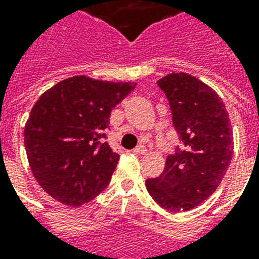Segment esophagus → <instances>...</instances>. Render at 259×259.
Listing matches in <instances>:
<instances>
[{"instance_id": "34e87169", "label": "esophagus", "mask_w": 259, "mask_h": 259, "mask_svg": "<svg viewBox=\"0 0 259 259\" xmlns=\"http://www.w3.org/2000/svg\"><path fill=\"white\" fill-rule=\"evenodd\" d=\"M133 153L138 154V156H144V154L148 153V149H146L144 145H140L138 148H136V149L133 150Z\"/></svg>"}]
</instances>
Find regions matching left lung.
Wrapping results in <instances>:
<instances>
[{
	"label": "left lung",
	"mask_w": 259,
	"mask_h": 259,
	"mask_svg": "<svg viewBox=\"0 0 259 259\" xmlns=\"http://www.w3.org/2000/svg\"><path fill=\"white\" fill-rule=\"evenodd\" d=\"M157 84L169 101L183 148L166 157L160 176L146 180V189L162 208L188 211L217 191L231 162L229 113L219 95L192 75L173 72Z\"/></svg>",
	"instance_id": "obj_1"
}]
</instances>
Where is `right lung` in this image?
Returning <instances> with one entry per match:
<instances>
[{
  "label": "right lung",
  "mask_w": 259,
  "mask_h": 259,
  "mask_svg": "<svg viewBox=\"0 0 259 259\" xmlns=\"http://www.w3.org/2000/svg\"><path fill=\"white\" fill-rule=\"evenodd\" d=\"M134 87L79 75L47 90L34 103L24 144L34 179L55 200L79 207L109 185L119 156L102 138L111 110Z\"/></svg>",
  "instance_id": "1"
}]
</instances>
